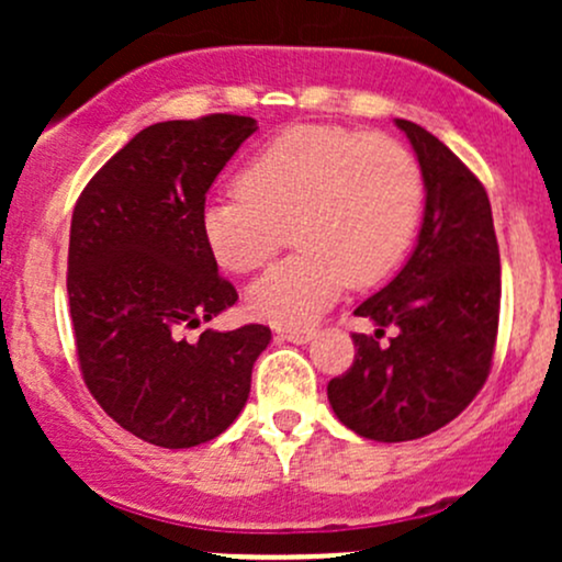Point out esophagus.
Wrapping results in <instances>:
<instances>
[{"label":"esophagus","mask_w":562,"mask_h":562,"mask_svg":"<svg viewBox=\"0 0 562 562\" xmlns=\"http://www.w3.org/2000/svg\"><path fill=\"white\" fill-rule=\"evenodd\" d=\"M277 338L290 340V344H308L314 333L306 330V327H277Z\"/></svg>","instance_id":"esophagus-1"}]
</instances>
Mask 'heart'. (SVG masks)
Masks as SVG:
<instances>
[{"label":"heart","instance_id":"obj_1","mask_svg":"<svg viewBox=\"0 0 562 562\" xmlns=\"http://www.w3.org/2000/svg\"><path fill=\"white\" fill-rule=\"evenodd\" d=\"M423 203V169L398 139L293 126L250 156L235 195L203 205L200 235L218 267L245 274L293 232L301 250L248 288V308L274 325H306L346 282L375 285L402 263Z\"/></svg>","mask_w":562,"mask_h":562}]
</instances>
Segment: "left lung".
Returning <instances> with one entry per match:
<instances>
[{
	"label": "left lung",
	"mask_w": 562,
	"mask_h": 562,
	"mask_svg": "<svg viewBox=\"0 0 562 562\" xmlns=\"http://www.w3.org/2000/svg\"><path fill=\"white\" fill-rule=\"evenodd\" d=\"M425 179V214L409 261L353 314L357 357L327 383L338 420L372 441L423 438L454 420L492 370L499 327V245L492 203L473 171L441 139L396 119ZM385 326L400 333L380 347Z\"/></svg>",
	"instance_id": "obj_1"
}]
</instances>
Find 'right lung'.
Masks as SVG:
<instances>
[{"label":"right lung","mask_w":562,"mask_h":562,"mask_svg":"<svg viewBox=\"0 0 562 562\" xmlns=\"http://www.w3.org/2000/svg\"><path fill=\"white\" fill-rule=\"evenodd\" d=\"M256 128L232 113L142 128L83 187L70 218L68 303L83 383L108 417L156 447L224 434L272 340L263 325L184 338L237 301L200 235V211Z\"/></svg>","instance_id":"1"}]
</instances>
